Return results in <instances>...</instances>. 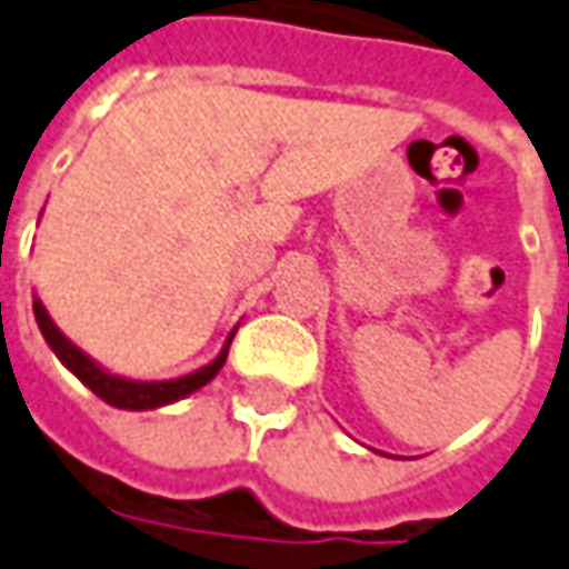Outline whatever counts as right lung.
Returning <instances> with one entry per match:
<instances>
[{"label":"right lung","instance_id":"1","mask_svg":"<svg viewBox=\"0 0 569 569\" xmlns=\"http://www.w3.org/2000/svg\"><path fill=\"white\" fill-rule=\"evenodd\" d=\"M33 316H37V326L43 331L46 345L52 347V353L62 360L64 369H71L97 398H102L106 403H112L118 410H156V407H166V403H174V400L200 391L206 382H212V379L219 376V369H222L224 360H228L231 338H234V331H231L224 347L219 350V357H216L212 363L200 366L197 372L181 376V379H169V382H137V379H124V376L109 372V369L99 366L93 357H87L74 341H68L62 335V329L52 322V316L46 312L40 297H33Z\"/></svg>","mask_w":569,"mask_h":569}]
</instances>
